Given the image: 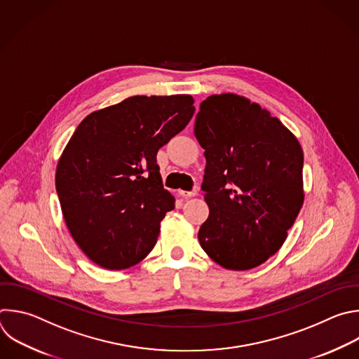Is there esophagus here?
I'll return each mask as SVG.
<instances>
[{"label": "esophagus", "instance_id": "obj_1", "mask_svg": "<svg viewBox=\"0 0 359 359\" xmlns=\"http://www.w3.org/2000/svg\"><path fill=\"white\" fill-rule=\"evenodd\" d=\"M179 194H180L182 197H184V198H187V197H194V196H197V190H191V191L179 190Z\"/></svg>", "mask_w": 359, "mask_h": 359}]
</instances>
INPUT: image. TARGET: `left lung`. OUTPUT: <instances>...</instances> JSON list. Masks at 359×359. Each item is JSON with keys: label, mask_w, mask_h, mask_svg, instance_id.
Instances as JSON below:
<instances>
[{"label": "left lung", "mask_w": 359, "mask_h": 359, "mask_svg": "<svg viewBox=\"0 0 359 359\" xmlns=\"http://www.w3.org/2000/svg\"><path fill=\"white\" fill-rule=\"evenodd\" d=\"M194 135L210 208L198 243L225 269L257 268L280 250L304 203L303 149L268 109L233 93L200 104Z\"/></svg>", "instance_id": "8db88e82"}]
</instances>
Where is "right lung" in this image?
Returning <instances> with one entry per match:
<instances>
[{"label":"right lung","instance_id":"right-lung-1","mask_svg":"<svg viewBox=\"0 0 359 359\" xmlns=\"http://www.w3.org/2000/svg\"><path fill=\"white\" fill-rule=\"evenodd\" d=\"M189 94L134 95L88 114L56 168V191L74 243L95 265L121 271L154 250L175 208L156 163L159 148L194 114Z\"/></svg>","mask_w":359,"mask_h":359}]
</instances>
